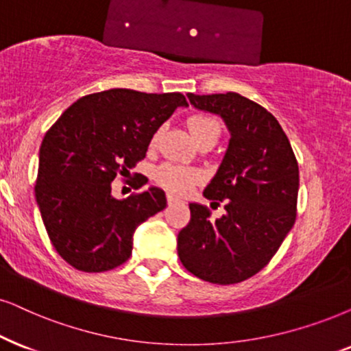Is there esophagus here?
I'll return each instance as SVG.
<instances>
[{
  "mask_svg": "<svg viewBox=\"0 0 351 351\" xmlns=\"http://www.w3.org/2000/svg\"><path fill=\"white\" fill-rule=\"evenodd\" d=\"M167 202L168 204H175V202H180V199L175 197V196H171V194H167Z\"/></svg>",
  "mask_w": 351,
  "mask_h": 351,
  "instance_id": "1",
  "label": "esophagus"
}]
</instances>
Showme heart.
Instances as JSON below:
<instances>
[{
  "label": "heart",
  "instance_id": "1",
  "mask_svg": "<svg viewBox=\"0 0 351 351\" xmlns=\"http://www.w3.org/2000/svg\"><path fill=\"white\" fill-rule=\"evenodd\" d=\"M188 128L196 141L201 145H212L214 147L221 134V123L215 117L207 113H194L188 118ZM160 137V130L155 131L150 137V147H155ZM155 183L160 184L173 194H188L193 186L202 180V173L197 168L175 165V163H163L154 173Z\"/></svg>",
  "mask_w": 351,
  "mask_h": 351
}]
</instances>
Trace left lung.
<instances>
[{
    "label": "left lung",
    "mask_w": 351,
    "mask_h": 351,
    "mask_svg": "<svg viewBox=\"0 0 351 351\" xmlns=\"http://www.w3.org/2000/svg\"><path fill=\"white\" fill-rule=\"evenodd\" d=\"M188 99L199 110L220 114L232 137L219 171L204 189L208 201L225 202L227 212L210 221L206 207L189 204L178 256L202 280L232 285L263 270L293 227L298 162L280 124L256 101L237 92Z\"/></svg>",
    "instance_id": "left-lung-1"
}]
</instances>
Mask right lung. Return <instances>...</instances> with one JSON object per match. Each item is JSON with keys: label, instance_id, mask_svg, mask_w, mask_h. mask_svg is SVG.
I'll return each instance as SVG.
<instances>
[{"label": "right lung", "instance_id": "add662e5", "mask_svg": "<svg viewBox=\"0 0 351 351\" xmlns=\"http://www.w3.org/2000/svg\"><path fill=\"white\" fill-rule=\"evenodd\" d=\"M186 105L180 92L110 88L74 101L47 131L35 199L53 247L74 269L105 272L126 263L134 230L165 208L162 189L119 201L112 181L130 175L155 131Z\"/></svg>", "mask_w": 351, "mask_h": 351}]
</instances>
